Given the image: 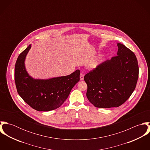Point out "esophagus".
I'll return each mask as SVG.
<instances>
[{"mask_svg":"<svg viewBox=\"0 0 150 150\" xmlns=\"http://www.w3.org/2000/svg\"><path fill=\"white\" fill-rule=\"evenodd\" d=\"M84 75L83 73H81V74H80V80H83L84 79Z\"/></svg>","mask_w":150,"mask_h":150,"instance_id":"1","label":"esophagus"}]
</instances>
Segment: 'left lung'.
I'll return each instance as SVG.
<instances>
[{"instance_id":"obj_1","label":"left lung","mask_w":150,"mask_h":150,"mask_svg":"<svg viewBox=\"0 0 150 150\" xmlns=\"http://www.w3.org/2000/svg\"><path fill=\"white\" fill-rule=\"evenodd\" d=\"M117 56L98 64L84 76L86 97L99 108L119 107L134 91L139 77V66L134 54L117 43Z\"/></svg>"}]
</instances>
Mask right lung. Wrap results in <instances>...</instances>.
<instances>
[{"mask_svg": "<svg viewBox=\"0 0 150 150\" xmlns=\"http://www.w3.org/2000/svg\"><path fill=\"white\" fill-rule=\"evenodd\" d=\"M31 44L20 54L15 65V83L22 99L33 109L49 111L60 107L69 96L71 89L80 81V71L47 79H36L26 71L25 61Z\"/></svg>", "mask_w": 150, "mask_h": 150, "instance_id": "obj_1", "label": "right lung"}]
</instances>
